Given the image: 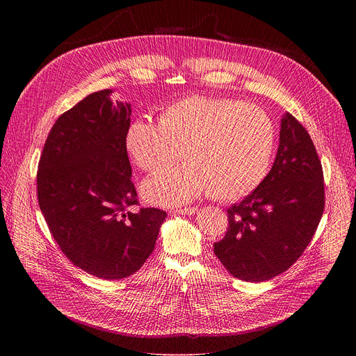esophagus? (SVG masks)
<instances>
[{"instance_id":"1","label":"esophagus","mask_w":356,"mask_h":356,"mask_svg":"<svg viewBox=\"0 0 356 356\" xmlns=\"http://www.w3.org/2000/svg\"><path fill=\"white\" fill-rule=\"evenodd\" d=\"M196 211H197V208H195V207H189V208L175 209V211H172V213H176V215H193Z\"/></svg>"}]
</instances>
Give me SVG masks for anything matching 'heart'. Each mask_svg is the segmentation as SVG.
I'll use <instances>...</instances> for the list:
<instances>
[{
  "label": "heart",
  "mask_w": 356,
  "mask_h": 356,
  "mask_svg": "<svg viewBox=\"0 0 356 356\" xmlns=\"http://www.w3.org/2000/svg\"><path fill=\"white\" fill-rule=\"evenodd\" d=\"M159 125L134 120L125 131L128 156L157 173L143 184L145 200L161 207L188 203L204 193L238 200L264 181L274 154L275 129L267 112L238 99L189 97L163 108Z\"/></svg>",
  "instance_id": "heart-1"
}]
</instances>
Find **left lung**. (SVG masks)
Segmentation results:
<instances>
[{"label": "left lung", "mask_w": 356, "mask_h": 356, "mask_svg": "<svg viewBox=\"0 0 356 356\" xmlns=\"http://www.w3.org/2000/svg\"><path fill=\"white\" fill-rule=\"evenodd\" d=\"M325 209L319 156L307 129L286 114L275 161L264 181L228 209L213 252L234 277L266 282L287 271L312 241Z\"/></svg>", "instance_id": "left-lung-1"}]
</instances>
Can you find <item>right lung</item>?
Returning <instances> with one entry per match:
<instances>
[{
	"mask_svg": "<svg viewBox=\"0 0 356 356\" xmlns=\"http://www.w3.org/2000/svg\"><path fill=\"white\" fill-rule=\"evenodd\" d=\"M93 92L58 118L37 170V199L73 266L105 280L133 275L153 252L167 213L141 208L124 144L131 105Z\"/></svg>",
	"mask_w": 356,
	"mask_h": 356,
	"instance_id": "obj_1",
	"label": "right lung"
}]
</instances>
